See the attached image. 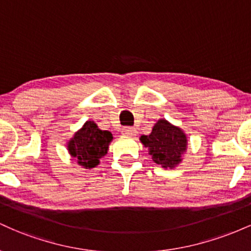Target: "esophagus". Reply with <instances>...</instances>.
I'll return each instance as SVG.
<instances>
[{
	"label": "esophagus",
	"instance_id": "esophagus-1",
	"mask_svg": "<svg viewBox=\"0 0 251 251\" xmlns=\"http://www.w3.org/2000/svg\"><path fill=\"white\" fill-rule=\"evenodd\" d=\"M122 132H123V134L128 135V137H134V135L137 134V129L133 127H125V128H123Z\"/></svg>",
	"mask_w": 251,
	"mask_h": 251
}]
</instances>
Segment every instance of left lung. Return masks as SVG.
I'll use <instances>...</instances> for the list:
<instances>
[{
	"instance_id": "1",
	"label": "left lung",
	"mask_w": 251,
	"mask_h": 251,
	"mask_svg": "<svg viewBox=\"0 0 251 251\" xmlns=\"http://www.w3.org/2000/svg\"><path fill=\"white\" fill-rule=\"evenodd\" d=\"M140 143L148 149L152 160L163 169H175L183 162L188 150V135L179 126L159 119L149 135H142Z\"/></svg>"
}]
</instances>
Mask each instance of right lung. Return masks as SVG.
Listing matches in <instances>:
<instances>
[{
  "label": "right lung",
  "mask_w": 251,
  "mask_h": 251,
  "mask_svg": "<svg viewBox=\"0 0 251 251\" xmlns=\"http://www.w3.org/2000/svg\"><path fill=\"white\" fill-rule=\"evenodd\" d=\"M112 140L111 132L100 129L93 120H87L67 142V151L71 157L76 158L81 168L92 169L107 154Z\"/></svg>",
  "instance_id": "right-lung-1"
}]
</instances>
